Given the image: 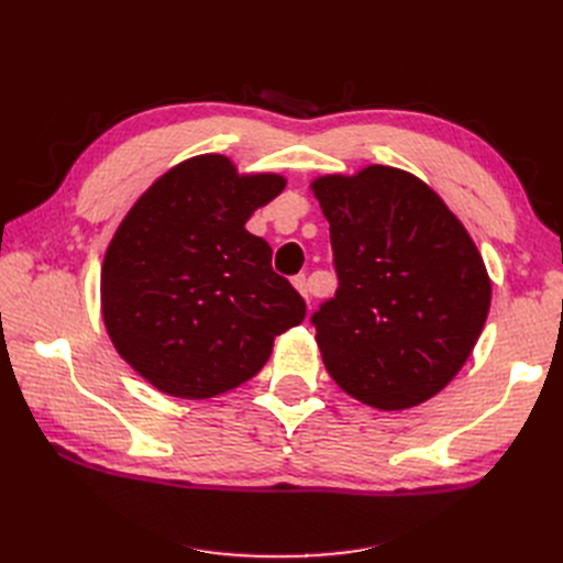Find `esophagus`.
<instances>
[{
	"label": "esophagus",
	"mask_w": 563,
	"mask_h": 563,
	"mask_svg": "<svg viewBox=\"0 0 563 563\" xmlns=\"http://www.w3.org/2000/svg\"><path fill=\"white\" fill-rule=\"evenodd\" d=\"M294 286H296V291L305 298V300H310V286H308V277L305 275H298V277H294Z\"/></svg>",
	"instance_id": "34e87169"
}]
</instances>
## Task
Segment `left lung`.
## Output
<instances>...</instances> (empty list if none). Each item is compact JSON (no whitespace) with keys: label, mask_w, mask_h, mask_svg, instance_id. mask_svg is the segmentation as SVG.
I'll return each mask as SVG.
<instances>
[{"label":"left lung","mask_w":563,"mask_h":563,"mask_svg":"<svg viewBox=\"0 0 563 563\" xmlns=\"http://www.w3.org/2000/svg\"><path fill=\"white\" fill-rule=\"evenodd\" d=\"M331 225L338 291L314 312L323 366L380 411L432 399L465 366L490 308L479 249L432 187L395 166L310 183Z\"/></svg>","instance_id":"8db88e82"}]
</instances>
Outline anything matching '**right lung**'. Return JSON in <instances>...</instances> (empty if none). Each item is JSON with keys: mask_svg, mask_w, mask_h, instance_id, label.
I'll list each match as a JSON object with an SVG mask.
<instances>
[{"mask_svg": "<svg viewBox=\"0 0 563 563\" xmlns=\"http://www.w3.org/2000/svg\"><path fill=\"white\" fill-rule=\"evenodd\" d=\"M286 187L225 155L168 168L135 199L100 267V312L117 354L168 397L211 399L258 373L305 300L246 230Z\"/></svg>", "mask_w": 563, "mask_h": 563, "instance_id": "1", "label": "right lung"}]
</instances>
